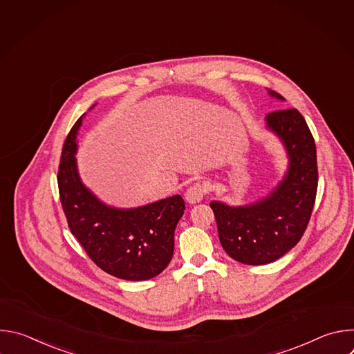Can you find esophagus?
I'll return each mask as SVG.
<instances>
[{
  "label": "esophagus",
  "instance_id": "obj_1",
  "mask_svg": "<svg viewBox=\"0 0 354 354\" xmlns=\"http://www.w3.org/2000/svg\"><path fill=\"white\" fill-rule=\"evenodd\" d=\"M206 190H207L206 185H203V183H194V185H192V186L186 190L185 198H186L187 203H190V205L200 203V201L203 200V197H205V194H206Z\"/></svg>",
  "mask_w": 354,
  "mask_h": 354
}]
</instances>
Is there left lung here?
I'll use <instances>...</instances> for the list:
<instances>
[{
  "instance_id": "left-lung-1",
  "label": "left lung",
  "mask_w": 354,
  "mask_h": 354,
  "mask_svg": "<svg viewBox=\"0 0 354 354\" xmlns=\"http://www.w3.org/2000/svg\"><path fill=\"white\" fill-rule=\"evenodd\" d=\"M268 93L284 100L274 91ZM265 129L281 142L287 169L263 197L243 206L213 200L220 242L227 254L245 265H266L292 249L304 234L318 187L317 148L307 122L297 109H283L265 118Z\"/></svg>"
}]
</instances>
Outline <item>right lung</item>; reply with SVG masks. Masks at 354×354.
I'll list each match as a JSON object with an SVG mask.
<instances>
[{
	"label": "right lung",
	"mask_w": 354,
	"mask_h": 354,
	"mask_svg": "<svg viewBox=\"0 0 354 354\" xmlns=\"http://www.w3.org/2000/svg\"><path fill=\"white\" fill-rule=\"evenodd\" d=\"M84 116L66 138L57 176L70 230L104 272L131 281L153 279L172 259L175 228L183 216L185 201L174 194L130 209L104 203L84 185L78 172L77 136Z\"/></svg>",
	"instance_id": "right-lung-1"
}]
</instances>
